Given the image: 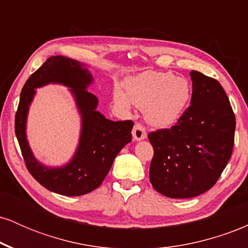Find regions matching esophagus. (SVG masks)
Masks as SVG:
<instances>
[{"mask_svg": "<svg viewBox=\"0 0 248 248\" xmlns=\"http://www.w3.org/2000/svg\"><path fill=\"white\" fill-rule=\"evenodd\" d=\"M132 133H133L134 140H136V141L144 140V139L147 138L146 128L142 126L141 124H135V126H134Z\"/></svg>", "mask_w": 248, "mask_h": 248, "instance_id": "1", "label": "esophagus"}]
</instances>
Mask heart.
Returning a JSON list of instances; mask_svg holds the SVG:
<instances>
[{
	"mask_svg": "<svg viewBox=\"0 0 248 248\" xmlns=\"http://www.w3.org/2000/svg\"><path fill=\"white\" fill-rule=\"evenodd\" d=\"M191 99V86L184 77L171 72L149 71L128 79L126 93L120 87L114 91V101L122 109L132 104L143 109L144 118L153 126L175 124L186 109Z\"/></svg>",
	"mask_w": 248,
	"mask_h": 248,
	"instance_id": "b5f03b06",
	"label": "heart"
}]
</instances>
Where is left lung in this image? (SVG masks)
Returning a JSON list of instances; mask_svg holds the SVG:
<instances>
[{"mask_svg": "<svg viewBox=\"0 0 248 248\" xmlns=\"http://www.w3.org/2000/svg\"><path fill=\"white\" fill-rule=\"evenodd\" d=\"M190 106L171 128L149 133L154 148L149 177L169 198H191L217 183L232 155L235 116L216 79L191 71Z\"/></svg>", "mask_w": 248, "mask_h": 248, "instance_id": "obj_1", "label": "left lung"}]
</instances>
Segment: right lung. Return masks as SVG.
I'll list each match as a JSON object with an SVG mask.
<instances>
[{"mask_svg":"<svg viewBox=\"0 0 248 248\" xmlns=\"http://www.w3.org/2000/svg\"><path fill=\"white\" fill-rule=\"evenodd\" d=\"M93 77L84 64L62 56H52L24 84L15 116V133L25 166L32 177L50 191L62 196H81L102 183L120 150L132 141L134 122L108 120L96 110L98 98L87 92ZM61 83L71 93L82 116V130L73 160L50 168L35 160L26 140V118L35 88Z\"/></svg>","mask_w":248,"mask_h":248,"instance_id":"right-lung-1","label":"right lung"}]
</instances>
